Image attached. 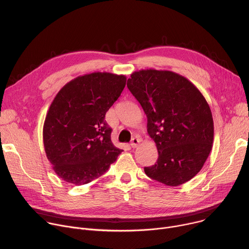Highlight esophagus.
I'll list each match as a JSON object with an SVG mask.
<instances>
[{
	"instance_id": "1",
	"label": "esophagus",
	"mask_w": 249,
	"mask_h": 249,
	"mask_svg": "<svg viewBox=\"0 0 249 249\" xmlns=\"http://www.w3.org/2000/svg\"><path fill=\"white\" fill-rule=\"evenodd\" d=\"M140 143V139L137 138V137H134L132 140H131V143H130V146L132 148H136Z\"/></svg>"
}]
</instances>
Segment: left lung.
Here are the masks:
<instances>
[{
	"label": "left lung",
	"mask_w": 249,
	"mask_h": 249,
	"mask_svg": "<svg viewBox=\"0 0 249 249\" xmlns=\"http://www.w3.org/2000/svg\"><path fill=\"white\" fill-rule=\"evenodd\" d=\"M127 87L145 112L159 154L145 174L167 186L185 184L201 170L213 148V120L206 98L186 77L168 71H135Z\"/></svg>",
	"instance_id": "left-lung-1"
}]
</instances>
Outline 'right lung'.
<instances>
[{"label":"right lung","mask_w":249,"mask_h":249,"mask_svg":"<svg viewBox=\"0 0 249 249\" xmlns=\"http://www.w3.org/2000/svg\"><path fill=\"white\" fill-rule=\"evenodd\" d=\"M126 85L124 75L94 72L65 84L43 124V145L56 175L81 186L102 176L122 152L105 121Z\"/></svg>","instance_id":"right-lung-1"}]
</instances>
